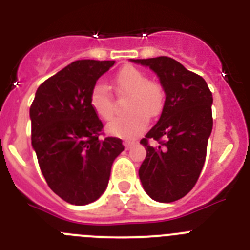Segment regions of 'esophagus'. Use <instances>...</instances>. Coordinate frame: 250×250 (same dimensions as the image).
<instances>
[{
    "instance_id": "esophagus-1",
    "label": "esophagus",
    "mask_w": 250,
    "mask_h": 250,
    "mask_svg": "<svg viewBox=\"0 0 250 250\" xmlns=\"http://www.w3.org/2000/svg\"><path fill=\"white\" fill-rule=\"evenodd\" d=\"M136 143L135 141H131V140H125L124 141V146H125V149H130V147L132 146V145H135Z\"/></svg>"
}]
</instances>
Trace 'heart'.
<instances>
[{"label": "heart", "mask_w": 250, "mask_h": 250, "mask_svg": "<svg viewBox=\"0 0 250 250\" xmlns=\"http://www.w3.org/2000/svg\"><path fill=\"white\" fill-rule=\"evenodd\" d=\"M114 83L121 96H129L126 116L115 119L107 125V131L119 138L132 139L144 131L149 119L161 112L165 103L163 86L147 79L146 75L134 66H125L115 75ZM90 106L98 118L110 121L116 112L114 95L103 83L92 86L89 96Z\"/></svg>", "instance_id": "heart-1"}]
</instances>
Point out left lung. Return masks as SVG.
Listing matches in <instances>:
<instances>
[{"instance_id":"obj_1","label":"left lung","mask_w":250,"mask_h":250,"mask_svg":"<svg viewBox=\"0 0 250 250\" xmlns=\"http://www.w3.org/2000/svg\"><path fill=\"white\" fill-rule=\"evenodd\" d=\"M131 61L149 66L167 95L160 119L140 140L146 156L139 176L151 199L175 202L193 189L202 173L213 129V95L202 76L171 57ZM154 140L156 147L149 145Z\"/></svg>"}]
</instances>
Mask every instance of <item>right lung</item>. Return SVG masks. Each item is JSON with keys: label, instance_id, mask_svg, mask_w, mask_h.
Listing matches in <instances>:
<instances>
[{"label": "right lung", "instance_id": "1", "mask_svg": "<svg viewBox=\"0 0 250 250\" xmlns=\"http://www.w3.org/2000/svg\"><path fill=\"white\" fill-rule=\"evenodd\" d=\"M115 61L77 60L43 81L31 104V140L40 169L55 194L74 205L105 191L121 139L101 138L103 123L90 106L92 86Z\"/></svg>", "mask_w": 250, "mask_h": 250}]
</instances>
